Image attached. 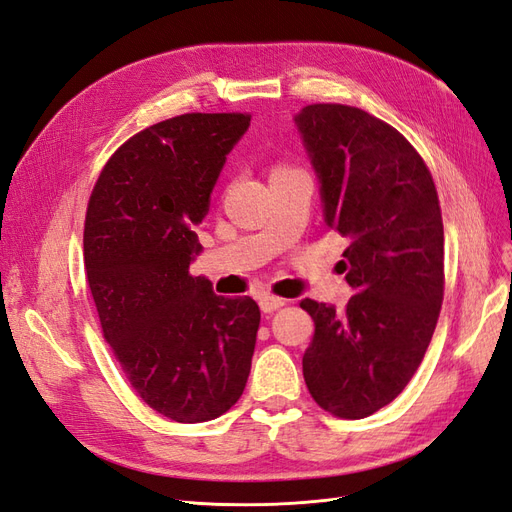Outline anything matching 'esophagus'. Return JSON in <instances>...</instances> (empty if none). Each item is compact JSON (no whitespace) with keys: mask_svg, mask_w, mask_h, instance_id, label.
Returning a JSON list of instances; mask_svg holds the SVG:
<instances>
[{"mask_svg":"<svg viewBox=\"0 0 512 512\" xmlns=\"http://www.w3.org/2000/svg\"><path fill=\"white\" fill-rule=\"evenodd\" d=\"M284 305H286V299L273 297V294H265V297H260V309L265 314H271V312H275V309H280Z\"/></svg>","mask_w":512,"mask_h":512,"instance_id":"34e87169","label":"esophagus"}]
</instances>
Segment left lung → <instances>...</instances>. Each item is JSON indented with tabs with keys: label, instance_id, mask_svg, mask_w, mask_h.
Listing matches in <instances>:
<instances>
[{
	"label": "left lung",
	"instance_id": "obj_1",
	"mask_svg": "<svg viewBox=\"0 0 512 512\" xmlns=\"http://www.w3.org/2000/svg\"><path fill=\"white\" fill-rule=\"evenodd\" d=\"M320 183L324 224L346 239L354 290L344 312L303 299L316 331L303 378L316 404L365 418L406 389L444 294V228L431 173L389 123L361 108L312 104L294 115Z\"/></svg>",
	"mask_w": 512,
	"mask_h": 512
}]
</instances>
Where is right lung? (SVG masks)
<instances>
[{
    "label": "right lung",
    "mask_w": 512,
    "mask_h": 512,
    "mask_svg": "<svg viewBox=\"0 0 512 512\" xmlns=\"http://www.w3.org/2000/svg\"><path fill=\"white\" fill-rule=\"evenodd\" d=\"M250 128L235 113H190L132 136L89 198L85 271L104 339L134 391L177 423L237 404L250 376L260 309L226 299L190 265L226 156Z\"/></svg>",
    "instance_id": "right-lung-1"
}]
</instances>
